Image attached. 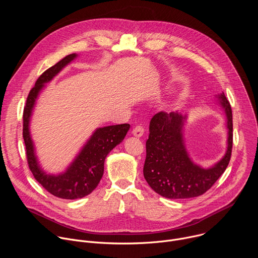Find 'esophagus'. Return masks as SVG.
I'll use <instances>...</instances> for the list:
<instances>
[{
	"mask_svg": "<svg viewBox=\"0 0 258 258\" xmlns=\"http://www.w3.org/2000/svg\"><path fill=\"white\" fill-rule=\"evenodd\" d=\"M132 133H133V135H134L135 137L140 138V137H142L143 134H144V127L141 126V125H137V126L134 127V130H133Z\"/></svg>",
	"mask_w": 258,
	"mask_h": 258,
	"instance_id": "esophagus-1",
	"label": "esophagus"
}]
</instances>
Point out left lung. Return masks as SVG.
I'll return each instance as SVG.
<instances>
[{
  "mask_svg": "<svg viewBox=\"0 0 258 258\" xmlns=\"http://www.w3.org/2000/svg\"><path fill=\"white\" fill-rule=\"evenodd\" d=\"M228 118V150L211 168L194 164L185 148L182 125L186 116L177 112H159L150 121L146 142L144 177L159 195L168 199L198 197L208 191L229 165L233 148V114L230 102L223 93L218 96Z\"/></svg>",
  "mask_w": 258,
  "mask_h": 258,
  "instance_id": "left-lung-1",
  "label": "left lung"
}]
</instances>
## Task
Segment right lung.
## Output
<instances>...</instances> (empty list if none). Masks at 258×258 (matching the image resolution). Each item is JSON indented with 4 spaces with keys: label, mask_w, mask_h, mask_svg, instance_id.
<instances>
[{
    "label": "right lung",
    "mask_w": 258,
    "mask_h": 258,
    "mask_svg": "<svg viewBox=\"0 0 258 258\" xmlns=\"http://www.w3.org/2000/svg\"><path fill=\"white\" fill-rule=\"evenodd\" d=\"M77 57L70 54L43 72L30 90L23 110V140L26 149L28 167L34 178L50 194L61 199H78L91 194L100 182L104 172V161L108 153L125 137L130 130L128 123L109 125L98 128L82 152L71 163L68 169L59 175H48L39 166L34 155L33 144L29 135V119L35 99L44 87L69 62Z\"/></svg>",
    "instance_id": "right-lung-1"
}]
</instances>
